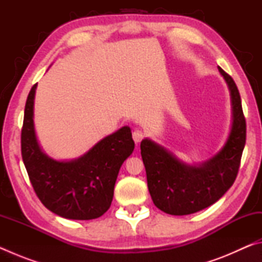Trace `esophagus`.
Segmentation results:
<instances>
[{"label":"esophagus","instance_id":"1","mask_svg":"<svg viewBox=\"0 0 262 262\" xmlns=\"http://www.w3.org/2000/svg\"><path fill=\"white\" fill-rule=\"evenodd\" d=\"M143 137H144V133L142 132V130L135 129L134 132H133V140L135 141L136 144H139L140 142L143 140Z\"/></svg>","mask_w":262,"mask_h":262}]
</instances>
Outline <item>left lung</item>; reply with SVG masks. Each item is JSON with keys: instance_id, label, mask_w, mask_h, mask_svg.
<instances>
[{"instance_id": "obj_1", "label": "left lung", "mask_w": 262, "mask_h": 262, "mask_svg": "<svg viewBox=\"0 0 262 262\" xmlns=\"http://www.w3.org/2000/svg\"><path fill=\"white\" fill-rule=\"evenodd\" d=\"M228 84L232 105L229 136L215 156L189 165L149 139L141 142L149 193L158 209L170 215L194 214L219 201L233 185L246 142V121L241 95L232 77L219 67Z\"/></svg>"}]
</instances>
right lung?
<instances>
[{"label": "right lung", "instance_id": "right-lung-1", "mask_svg": "<svg viewBox=\"0 0 262 262\" xmlns=\"http://www.w3.org/2000/svg\"><path fill=\"white\" fill-rule=\"evenodd\" d=\"M35 89L37 84L26 99L21 129V157L34 192L48 210L63 219H98L108 210L119 170L134 150L130 128L104 137L76 159L56 161L42 151L35 135Z\"/></svg>", "mask_w": 262, "mask_h": 262}]
</instances>
